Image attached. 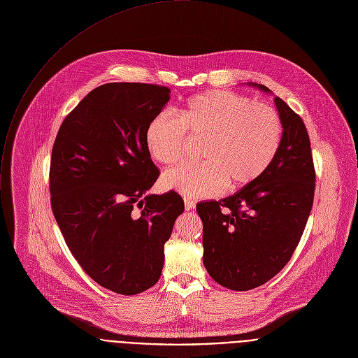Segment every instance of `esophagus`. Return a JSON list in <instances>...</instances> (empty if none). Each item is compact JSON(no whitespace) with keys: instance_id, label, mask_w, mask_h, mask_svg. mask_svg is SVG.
<instances>
[{"instance_id":"esophagus-1","label":"esophagus","mask_w":358,"mask_h":358,"mask_svg":"<svg viewBox=\"0 0 358 358\" xmlns=\"http://www.w3.org/2000/svg\"><path fill=\"white\" fill-rule=\"evenodd\" d=\"M184 205H185V210H192L195 208V202L189 199H184Z\"/></svg>"}]
</instances>
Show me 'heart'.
Wrapping results in <instances>:
<instances>
[{"instance_id":"1","label":"heart","mask_w":358,"mask_h":358,"mask_svg":"<svg viewBox=\"0 0 358 358\" xmlns=\"http://www.w3.org/2000/svg\"><path fill=\"white\" fill-rule=\"evenodd\" d=\"M177 117L159 114L148 124L145 142L162 164L178 162L187 134L205 141L202 163H187L162 176V187L187 198L217 195L226 185L243 187L257 180L272 163L280 145L282 121L278 111L252 103L230 90H208L185 100Z\"/></svg>"}]
</instances>
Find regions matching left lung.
Returning <instances> with one entry per match:
<instances>
[{
  "label": "left lung",
  "mask_w": 358,
  "mask_h": 358,
  "mask_svg": "<svg viewBox=\"0 0 358 358\" xmlns=\"http://www.w3.org/2000/svg\"><path fill=\"white\" fill-rule=\"evenodd\" d=\"M275 104L283 134L269 167L234 195L196 205L203 265L215 282L236 292L259 287L286 266L313 209L315 169L307 128L280 97Z\"/></svg>",
  "instance_id": "8db88e82"
}]
</instances>
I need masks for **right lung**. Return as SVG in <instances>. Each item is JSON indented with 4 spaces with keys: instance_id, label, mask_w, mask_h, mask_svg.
<instances>
[{
    "instance_id": "obj_1",
    "label": "right lung",
    "mask_w": 358,
    "mask_h": 358,
    "mask_svg": "<svg viewBox=\"0 0 358 358\" xmlns=\"http://www.w3.org/2000/svg\"><path fill=\"white\" fill-rule=\"evenodd\" d=\"M170 100L150 83L101 85L65 117L50 163L51 209L82 269L101 287L134 296L155 286L182 198L148 195L159 170L148 124Z\"/></svg>"
}]
</instances>
